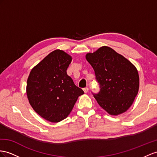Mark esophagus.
<instances>
[{"instance_id": "esophagus-1", "label": "esophagus", "mask_w": 157, "mask_h": 157, "mask_svg": "<svg viewBox=\"0 0 157 157\" xmlns=\"http://www.w3.org/2000/svg\"><path fill=\"white\" fill-rule=\"evenodd\" d=\"M83 91H84V92H85V93H87L88 92V91H89V89H88V87H84L83 88Z\"/></svg>"}]
</instances>
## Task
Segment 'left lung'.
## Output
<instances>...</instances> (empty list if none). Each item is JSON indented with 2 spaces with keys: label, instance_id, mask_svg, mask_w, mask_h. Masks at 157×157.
<instances>
[{
  "label": "left lung",
  "instance_id": "left-lung-1",
  "mask_svg": "<svg viewBox=\"0 0 157 157\" xmlns=\"http://www.w3.org/2000/svg\"><path fill=\"white\" fill-rule=\"evenodd\" d=\"M100 87L93 94L99 105L108 113L117 115L125 112L138 94L139 77L133 64L112 48L103 46L86 54Z\"/></svg>",
  "mask_w": 157,
  "mask_h": 157
}]
</instances>
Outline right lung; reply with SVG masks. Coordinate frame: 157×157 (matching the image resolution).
I'll use <instances>...</instances> for the list:
<instances>
[{
	"instance_id": "obj_1",
	"label": "right lung",
	"mask_w": 157,
	"mask_h": 157,
	"mask_svg": "<svg viewBox=\"0 0 157 157\" xmlns=\"http://www.w3.org/2000/svg\"><path fill=\"white\" fill-rule=\"evenodd\" d=\"M71 57L62 50L52 52L31 70L26 94L36 113L50 122L57 123L70 113L79 96L84 94L67 75Z\"/></svg>"
}]
</instances>
